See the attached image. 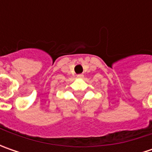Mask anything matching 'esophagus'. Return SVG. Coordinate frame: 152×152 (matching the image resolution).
<instances>
[{
	"label": "esophagus",
	"instance_id": "1",
	"mask_svg": "<svg viewBox=\"0 0 152 152\" xmlns=\"http://www.w3.org/2000/svg\"><path fill=\"white\" fill-rule=\"evenodd\" d=\"M83 77H84L83 74H79V75H78V78H83Z\"/></svg>",
	"mask_w": 152,
	"mask_h": 152
}]
</instances>
